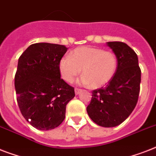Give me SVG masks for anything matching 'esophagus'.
Masks as SVG:
<instances>
[{"label": "esophagus", "mask_w": 156, "mask_h": 156, "mask_svg": "<svg viewBox=\"0 0 156 156\" xmlns=\"http://www.w3.org/2000/svg\"><path fill=\"white\" fill-rule=\"evenodd\" d=\"M81 91H82V90H81V89H78V88H75V89H74L75 95H78V94H80Z\"/></svg>", "instance_id": "1"}]
</instances>
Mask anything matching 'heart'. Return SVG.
<instances>
[{
	"instance_id": "obj_1",
	"label": "heart",
	"mask_w": 156,
	"mask_h": 156,
	"mask_svg": "<svg viewBox=\"0 0 156 156\" xmlns=\"http://www.w3.org/2000/svg\"><path fill=\"white\" fill-rule=\"evenodd\" d=\"M117 69V57L113 52L94 47L75 48L70 56H65L59 61V70L64 80L72 83L83 73L78 83L100 88L110 82Z\"/></svg>"
}]
</instances>
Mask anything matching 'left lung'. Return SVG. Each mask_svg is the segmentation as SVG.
<instances>
[{"label":"left lung","instance_id":"left-lung-1","mask_svg":"<svg viewBox=\"0 0 156 156\" xmlns=\"http://www.w3.org/2000/svg\"><path fill=\"white\" fill-rule=\"evenodd\" d=\"M117 57V69L108 85L92 91L87 111L95 124L115 127L121 124L135 108L141 83L137 54L122 42H108Z\"/></svg>","mask_w":156,"mask_h":156}]
</instances>
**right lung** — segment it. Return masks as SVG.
<instances>
[{"mask_svg": "<svg viewBox=\"0 0 156 156\" xmlns=\"http://www.w3.org/2000/svg\"><path fill=\"white\" fill-rule=\"evenodd\" d=\"M64 45L37 43L18 59L14 78L17 101L24 118L40 130L59 126L74 89L61 78L59 61L67 52Z\"/></svg>", "mask_w": 156, "mask_h": 156, "instance_id": "right-lung-1", "label": "right lung"}]
</instances>
